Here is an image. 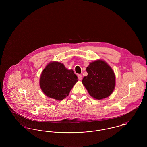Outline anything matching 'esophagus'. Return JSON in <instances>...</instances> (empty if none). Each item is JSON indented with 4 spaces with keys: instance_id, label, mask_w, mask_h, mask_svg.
Instances as JSON below:
<instances>
[{
    "instance_id": "34e87169",
    "label": "esophagus",
    "mask_w": 147,
    "mask_h": 147,
    "mask_svg": "<svg viewBox=\"0 0 147 147\" xmlns=\"http://www.w3.org/2000/svg\"><path fill=\"white\" fill-rule=\"evenodd\" d=\"M78 79L80 80H82V79H83V76H82V75H78Z\"/></svg>"
}]
</instances>
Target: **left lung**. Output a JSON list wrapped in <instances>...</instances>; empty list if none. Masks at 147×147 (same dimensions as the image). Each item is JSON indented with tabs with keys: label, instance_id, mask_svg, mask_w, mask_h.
Instances as JSON below:
<instances>
[{
	"label": "left lung",
	"instance_id": "obj_1",
	"mask_svg": "<svg viewBox=\"0 0 147 147\" xmlns=\"http://www.w3.org/2000/svg\"><path fill=\"white\" fill-rule=\"evenodd\" d=\"M88 76L82 83L91 97L101 100L109 97L114 90L116 77L111 67L102 59L90 63L86 67Z\"/></svg>",
	"mask_w": 147,
	"mask_h": 147
}]
</instances>
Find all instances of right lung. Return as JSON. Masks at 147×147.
I'll list each match as a JSON object with an SVG mask.
<instances>
[{
	"label": "right lung",
	"mask_w": 147,
	"mask_h": 147,
	"mask_svg": "<svg viewBox=\"0 0 147 147\" xmlns=\"http://www.w3.org/2000/svg\"><path fill=\"white\" fill-rule=\"evenodd\" d=\"M78 82V77L72 69L65 68L63 63L51 62L42 71L40 86L49 98L61 101L68 96Z\"/></svg>",
	"instance_id": "obj_1"
}]
</instances>
